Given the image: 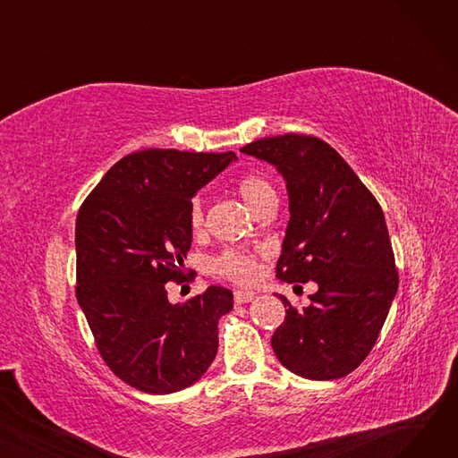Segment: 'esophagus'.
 I'll return each instance as SVG.
<instances>
[{
	"label": "esophagus",
	"mask_w": 458,
	"mask_h": 458,
	"mask_svg": "<svg viewBox=\"0 0 458 458\" xmlns=\"http://www.w3.org/2000/svg\"><path fill=\"white\" fill-rule=\"evenodd\" d=\"M250 301H254V293H250V292H235L233 293V302L235 304H247Z\"/></svg>",
	"instance_id": "obj_1"
}]
</instances>
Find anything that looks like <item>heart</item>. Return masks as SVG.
Wrapping results in <instances>:
<instances>
[{"label":"heart","instance_id":"1","mask_svg":"<svg viewBox=\"0 0 458 458\" xmlns=\"http://www.w3.org/2000/svg\"><path fill=\"white\" fill-rule=\"evenodd\" d=\"M237 192L245 200V204L256 211V208L267 197L275 195L271 182L258 173H249L237 180ZM204 202L200 197H192L189 202L187 221L192 232H200L204 226ZM259 250H245V249H226L219 256H215L209 263L211 273L232 280L235 284H249L259 273Z\"/></svg>","mask_w":458,"mask_h":458}]
</instances>
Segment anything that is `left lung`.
<instances>
[{
    "label": "left lung",
    "instance_id": "8db88e82",
    "mask_svg": "<svg viewBox=\"0 0 458 458\" xmlns=\"http://www.w3.org/2000/svg\"><path fill=\"white\" fill-rule=\"evenodd\" d=\"M242 152L275 165L287 183L292 216L276 276L318 284L302 310L278 295L287 310L271 338L273 351L304 378L345 377L371 352L399 285L382 208L318 137H266Z\"/></svg>",
    "mask_w": 458,
    "mask_h": 458
}]
</instances>
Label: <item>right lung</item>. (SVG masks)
<instances>
[{"label":"right lung","mask_w":458,"mask_h":458,"mask_svg":"<svg viewBox=\"0 0 458 458\" xmlns=\"http://www.w3.org/2000/svg\"><path fill=\"white\" fill-rule=\"evenodd\" d=\"M233 159V152H133L80 208L76 297L107 368L140 392H180L216 354V323L233 306L232 292L209 285L171 304L165 284L183 282L192 195Z\"/></svg>","instance_id":"right-lung-1"}]
</instances>
